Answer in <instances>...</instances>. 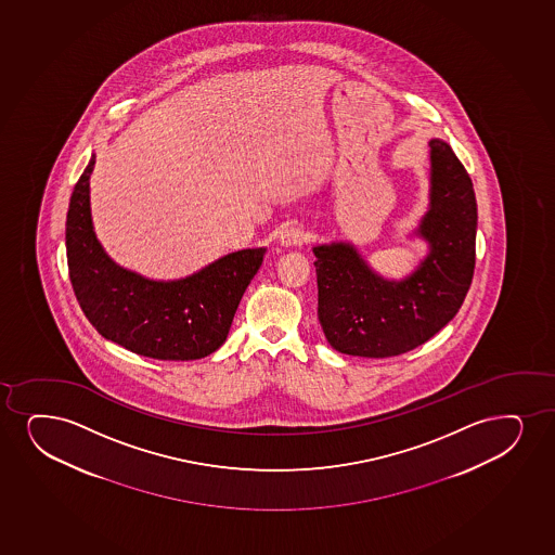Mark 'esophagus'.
I'll return each mask as SVG.
<instances>
[{"label":"esophagus","mask_w":555,"mask_h":555,"mask_svg":"<svg viewBox=\"0 0 555 555\" xmlns=\"http://www.w3.org/2000/svg\"><path fill=\"white\" fill-rule=\"evenodd\" d=\"M302 241H305V232H302V228L295 227V224L284 228L281 235H279V245H281L282 248L301 245Z\"/></svg>","instance_id":"esophagus-1"}]
</instances>
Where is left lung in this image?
Segmentation results:
<instances>
[{
	"instance_id": "left-lung-1",
	"label": "left lung",
	"mask_w": 555,
	"mask_h": 555,
	"mask_svg": "<svg viewBox=\"0 0 555 555\" xmlns=\"http://www.w3.org/2000/svg\"><path fill=\"white\" fill-rule=\"evenodd\" d=\"M428 207L413 230L428 253L404 279H387L349 241L312 247L318 320L346 356L395 357L415 349L456 315L472 284L477 237L473 183L451 145L428 142Z\"/></svg>"
}]
</instances>
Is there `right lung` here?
<instances>
[{"mask_svg":"<svg viewBox=\"0 0 555 555\" xmlns=\"http://www.w3.org/2000/svg\"><path fill=\"white\" fill-rule=\"evenodd\" d=\"M91 155L67 211L65 247L76 299L91 325L112 343L160 361H192L224 344L241 297L266 247L243 248L176 281L121 268L96 240L91 219Z\"/></svg>","mask_w":555,"mask_h":555,"instance_id":"right-lung-1","label":"right lung"}]
</instances>
